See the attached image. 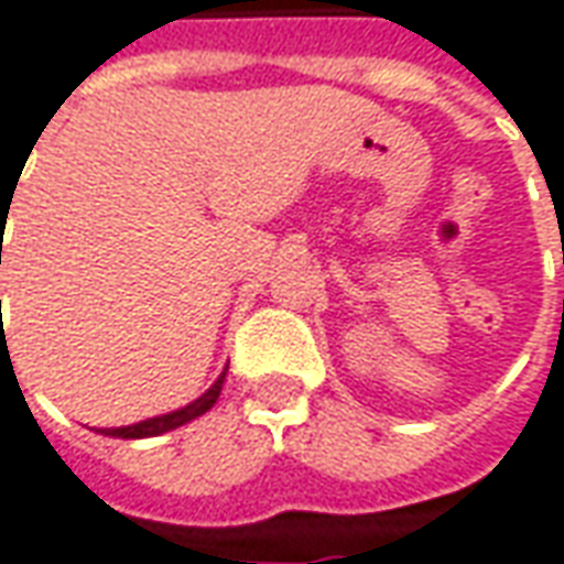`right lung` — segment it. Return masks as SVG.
Segmentation results:
<instances>
[{
    "label": "right lung",
    "mask_w": 564,
    "mask_h": 564,
    "mask_svg": "<svg viewBox=\"0 0 564 564\" xmlns=\"http://www.w3.org/2000/svg\"><path fill=\"white\" fill-rule=\"evenodd\" d=\"M224 375H227V368H224L218 380L205 390L203 397L193 399L189 405L184 409H174V412H167V415H155L147 417V421H140V424H127V427H108L102 431L106 437H121V440H143V437H159V434H167V431H174V427H181L186 421H193V417L205 415L218 397H221V387H224Z\"/></svg>",
    "instance_id": "obj_1"
}]
</instances>
